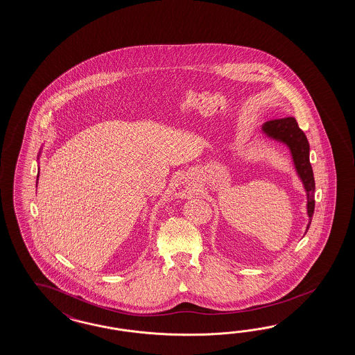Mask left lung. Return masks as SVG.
Wrapping results in <instances>:
<instances>
[{
  "instance_id": "obj_1",
  "label": "left lung",
  "mask_w": 355,
  "mask_h": 355,
  "mask_svg": "<svg viewBox=\"0 0 355 355\" xmlns=\"http://www.w3.org/2000/svg\"><path fill=\"white\" fill-rule=\"evenodd\" d=\"M263 130L266 135H268L269 137L279 139L290 147L297 173L300 174L305 190L308 193V216L311 218V222L314 205H315V200H314L315 183H314L313 169L309 162V142L306 139L305 133L299 128L297 121H295L293 116L266 121L263 125ZM311 222L308 225V228L311 225Z\"/></svg>"
}]
</instances>
